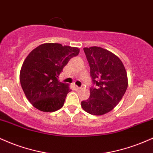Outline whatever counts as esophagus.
Wrapping results in <instances>:
<instances>
[{
  "label": "esophagus",
  "mask_w": 153,
  "mask_h": 153,
  "mask_svg": "<svg viewBox=\"0 0 153 153\" xmlns=\"http://www.w3.org/2000/svg\"><path fill=\"white\" fill-rule=\"evenodd\" d=\"M74 89L76 90H80V87H78V86H76V85H74Z\"/></svg>",
  "instance_id": "obj_1"
}]
</instances>
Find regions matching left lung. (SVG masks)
Instances as JSON below:
<instances>
[{
	"label": "left lung",
	"mask_w": 153,
	"mask_h": 153,
	"mask_svg": "<svg viewBox=\"0 0 153 153\" xmlns=\"http://www.w3.org/2000/svg\"><path fill=\"white\" fill-rule=\"evenodd\" d=\"M90 67L92 82L90 96L82 101L84 111L102 116L112 111L122 99L128 87V77L122 61L108 50L97 46L84 48Z\"/></svg>",
	"instance_id": "1"
}]
</instances>
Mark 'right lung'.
Instances as JSON below:
<instances>
[{"mask_svg":"<svg viewBox=\"0 0 153 153\" xmlns=\"http://www.w3.org/2000/svg\"><path fill=\"white\" fill-rule=\"evenodd\" d=\"M79 53L76 47L44 43L32 50L25 58L19 79L30 103L42 112H54L63 107L71 90L59 82L58 76L69 60Z\"/></svg>","mask_w":153,"mask_h":153,"instance_id":"obj_1","label":"right lung"}]
</instances>
